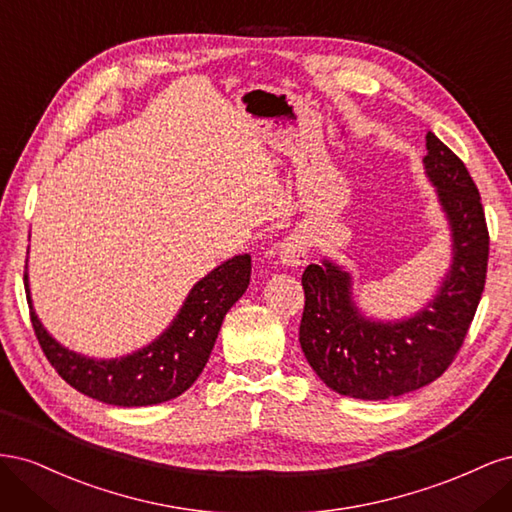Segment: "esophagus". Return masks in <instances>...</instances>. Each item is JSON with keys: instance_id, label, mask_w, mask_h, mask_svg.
Here are the masks:
<instances>
[{"instance_id": "34e87169", "label": "esophagus", "mask_w": 512, "mask_h": 512, "mask_svg": "<svg viewBox=\"0 0 512 512\" xmlns=\"http://www.w3.org/2000/svg\"><path fill=\"white\" fill-rule=\"evenodd\" d=\"M309 241L301 232H290V235L280 245V258L288 267H301L307 262Z\"/></svg>"}]
</instances>
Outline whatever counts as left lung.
Instances as JSON below:
<instances>
[{
    "mask_svg": "<svg viewBox=\"0 0 512 512\" xmlns=\"http://www.w3.org/2000/svg\"><path fill=\"white\" fill-rule=\"evenodd\" d=\"M425 168L451 220L455 258L421 314L395 324L369 322L350 301L348 273L327 260L303 271L299 342L318 378L339 395L378 401L421 389L451 367L466 342L487 280L485 209L466 164L433 132Z\"/></svg>",
    "mask_w": 512,
    "mask_h": 512,
    "instance_id": "left-lung-1",
    "label": "left lung"
}]
</instances>
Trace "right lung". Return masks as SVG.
<instances>
[{"label":"right lung","instance_id":"1","mask_svg":"<svg viewBox=\"0 0 512 512\" xmlns=\"http://www.w3.org/2000/svg\"><path fill=\"white\" fill-rule=\"evenodd\" d=\"M250 275L252 258L247 254L235 256L213 269L192 288L179 316L160 339L126 359L115 361H94L61 348L42 329L34 314L27 290V273L23 280L34 333L57 374L72 389L91 399L111 406L134 408L162 404L190 389L209 361L226 312L250 286Z\"/></svg>","mask_w":512,"mask_h":512}]
</instances>
